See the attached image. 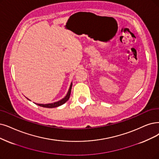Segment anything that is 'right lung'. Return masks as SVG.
I'll return each instance as SVG.
<instances>
[{
    "label": "right lung",
    "mask_w": 159,
    "mask_h": 159,
    "mask_svg": "<svg viewBox=\"0 0 159 159\" xmlns=\"http://www.w3.org/2000/svg\"><path fill=\"white\" fill-rule=\"evenodd\" d=\"M72 83H71L70 86L69 88V90L67 93V94L66 95V97L65 98H63L62 99H61L59 101L56 102H53L52 104H36L39 105L40 106L43 107H48V108H53V107H58L60 106L61 105H62L63 104H65L66 102L69 99L70 96V93H71V90H72Z\"/></svg>",
    "instance_id": "obj_1"
}]
</instances>
